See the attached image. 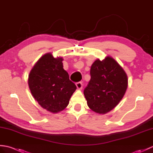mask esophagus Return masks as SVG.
I'll use <instances>...</instances> for the list:
<instances>
[{
    "label": "esophagus",
    "mask_w": 153,
    "mask_h": 153,
    "mask_svg": "<svg viewBox=\"0 0 153 153\" xmlns=\"http://www.w3.org/2000/svg\"><path fill=\"white\" fill-rule=\"evenodd\" d=\"M76 87H77V89H82V87H83V83H82V82H77L76 83Z\"/></svg>",
    "instance_id": "esophagus-1"
}]
</instances>
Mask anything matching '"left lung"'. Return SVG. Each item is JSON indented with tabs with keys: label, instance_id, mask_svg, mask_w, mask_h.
Instances as JSON below:
<instances>
[{
	"label": "left lung",
	"instance_id": "1",
	"mask_svg": "<svg viewBox=\"0 0 153 153\" xmlns=\"http://www.w3.org/2000/svg\"><path fill=\"white\" fill-rule=\"evenodd\" d=\"M91 79L84 89L87 105L93 111L106 114L118 105L128 87V76L110 56L97 59L91 67Z\"/></svg>",
	"mask_w": 153,
	"mask_h": 153
}]
</instances>
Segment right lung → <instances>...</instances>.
Masks as SVG:
<instances>
[{
	"mask_svg": "<svg viewBox=\"0 0 153 153\" xmlns=\"http://www.w3.org/2000/svg\"><path fill=\"white\" fill-rule=\"evenodd\" d=\"M63 58L51 53L43 55L31 70L28 85L32 95L41 107L57 113L69 104L76 86L63 68Z\"/></svg>",
	"mask_w": 153,
	"mask_h": 153,
	"instance_id": "1",
	"label": "right lung"
}]
</instances>
